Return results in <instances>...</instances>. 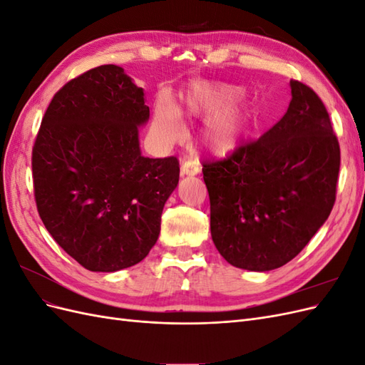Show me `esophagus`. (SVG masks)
Wrapping results in <instances>:
<instances>
[{"label": "esophagus", "instance_id": "34e87169", "mask_svg": "<svg viewBox=\"0 0 365 365\" xmlns=\"http://www.w3.org/2000/svg\"><path fill=\"white\" fill-rule=\"evenodd\" d=\"M200 172V165L195 161H184L181 165V175H196Z\"/></svg>", "mask_w": 365, "mask_h": 365}]
</instances>
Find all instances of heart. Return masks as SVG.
<instances>
[{
	"mask_svg": "<svg viewBox=\"0 0 365 365\" xmlns=\"http://www.w3.org/2000/svg\"><path fill=\"white\" fill-rule=\"evenodd\" d=\"M237 94L235 88L200 82L192 85L181 97V106L189 115H210L202 128V143L215 155H225L236 149L245 132L247 118L242 109L237 106L225 108ZM153 129L165 143L178 141L184 135L178 109L165 98L157 103Z\"/></svg>",
	"mask_w": 365,
	"mask_h": 365,
	"instance_id": "heart-1",
	"label": "heart"
}]
</instances>
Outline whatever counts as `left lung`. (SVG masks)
I'll use <instances>...</instances> for the list:
<instances>
[{"label":"left lung","mask_w":365,"mask_h":365,"mask_svg":"<svg viewBox=\"0 0 365 365\" xmlns=\"http://www.w3.org/2000/svg\"><path fill=\"white\" fill-rule=\"evenodd\" d=\"M288 111L257 140L202 163L210 228L228 263L271 271L291 262L336 200L339 143L311 86L291 81Z\"/></svg>","instance_id":"left-lung-1"}]
</instances>
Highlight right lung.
Masks as SVG:
<instances>
[{
    "mask_svg": "<svg viewBox=\"0 0 365 365\" xmlns=\"http://www.w3.org/2000/svg\"><path fill=\"white\" fill-rule=\"evenodd\" d=\"M148 118L145 93L117 65L65 83L42 117L31 150L36 208L85 269L129 268L158 239L180 161L141 157L138 126Z\"/></svg>",
    "mask_w": 365,
    "mask_h": 365,
    "instance_id": "add662e5",
    "label": "right lung"
}]
</instances>
